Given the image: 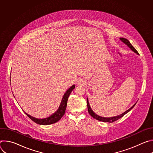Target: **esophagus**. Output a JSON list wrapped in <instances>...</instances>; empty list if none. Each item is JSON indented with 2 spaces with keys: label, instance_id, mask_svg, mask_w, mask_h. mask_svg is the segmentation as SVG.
I'll list each match as a JSON object with an SVG mask.
<instances>
[{
  "label": "esophagus",
  "instance_id": "1",
  "mask_svg": "<svg viewBox=\"0 0 153 153\" xmlns=\"http://www.w3.org/2000/svg\"><path fill=\"white\" fill-rule=\"evenodd\" d=\"M77 85H79L83 86V85H84L86 83V81H85L83 79H79L77 80Z\"/></svg>",
  "mask_w": 153,
  "mask_h": 153
}]
</instances>
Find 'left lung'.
<instances>
[{"mask_svg":"<svg viewBox=\"0 0 153 153\" xmlns=\"http://www.w3.org/2000/svg\"><path fill=\"white\" fill-rule=\"evenodd\" d=\"M120 40L123 42L125 45H126L134 53H136L137 54L139 55V53L137 51V50L134 48V47L131 44V43L129 42V41L128 40H127L125 38H123V37H120ZM136 104V103L135 104H134V105L133 106L131 107L129 109H128V110H126L125 112H124L123 113L120 114V115H118V116H114V117H101V116H99V115L96 114L93 110L92 109L89 104V102H88V99L87 98V106H88V113L89 114L95 119L97 120H99V121H102V122H109V123H112L118 119H119L120 118L122 117L124 115H125L127 113H128L130 110H131L135 106V105Z\"/></svg>","mask_w":153,"mask_h":153,"instance_id":"1","label":"left lung"}]
</instances>
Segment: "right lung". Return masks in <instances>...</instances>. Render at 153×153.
<instances>
[{
  "mask_svg": "<svg viewBox=\"0 0 153 153\" xmlns=\"http://www.w3.org/2000/svg\"><path fill=\"white\" fill-rule=\"evenodd\" d=\"M75 88V85H72L70 88L67 90V91L65 93L62 99L61 100L60 104L57 109V110L52 115L49 116L48 117L45 118V119H37L25 113V114L29 117L33 121L36 122L37 124L39 125H50L54 123L57 122H58L62 116L65 114V110H66L67 105V101L68 97L70 96L71 91Z\"/></svg>",
  "mask_w": 153,
  "mask_h": 153,
  "instance_id": "add662e5",
  "label": "right lung"
}]
</instances>
